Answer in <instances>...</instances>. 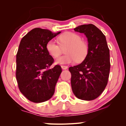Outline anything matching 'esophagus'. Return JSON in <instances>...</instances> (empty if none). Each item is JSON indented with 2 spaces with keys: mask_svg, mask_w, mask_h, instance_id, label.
<instances>
[{
  "mask_svg": "<svg viewBox=\"0 0 126 126\" xmlns=\"http://www.w3.org/2000/svg\"><path fill=\"white\" fill-rule=\"evenodd\" d=\"M61 68L63 69H68V66H66V65H61Z\"/></svg>",
  "mask_w": 126,
  "mask_h": 126,
  "instance_id": "1",
  "label": "esophagus"
}]
</instances>
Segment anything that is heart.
Listing matches in <instances>:
<instances>
[{"label": "heart", "mask_w": 126, "mask_h": 126, "mask_svg": "<svg viewBox=\"0 0 126 126\" xmlns=\"http://www.w3.org/2000/svg\"><path fill=\"white\" fill-rule=\"evenodd\" d=\"M81 39V37L79 34L66 32L58 37L60 44L51 39L46 44V48L51 57L57 58L61 53V47L68 45L65 50L66 54L58 58L56 63L67 64L76 61L80 63L85 59L89 51L88 44Z\"/></svg>", "instance_id": "b5f03b06"}]
</instances>
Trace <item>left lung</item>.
I'll return each mask as SVG.
<instances>
[{
    "instance_id": "left-lung-1",
    "label": "left lung",
    "mask_w": 126,
    "mask_h": 126,
    "mask_svg": "<svg viewBox=\"0 0 126 126\" xmlns=\"http://www.w3.org/2000/svg\"><path fill=\"white\" fill-rule=\"evenodd\" d=\"M74 30L86 35L89 51L81 63L69 68L72 91L79 99L92 100L102 94L107 85L111 66L110 49L106 36L92 24L79 26Z\"/></svg>"
}]
</instances>
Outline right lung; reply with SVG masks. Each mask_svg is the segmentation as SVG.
<instances>
[{"mask_svg": "<svg viewBox=\"0 0 126 126\" xmlns=\"http://www.w3.org/2000/svg\"><path fill=\"white\" fill-rule=\"evenodd\" d=\"M60 33L35 28L20 41L16 56V81L20 92L32 102H44L54 94L62 69L58 65L49 69L54 59L46 45Z\"/></svg>", "mask_w": 126, "mask_h": 126, "instance_id": "1", "label": "right lung"}]
</instances>
